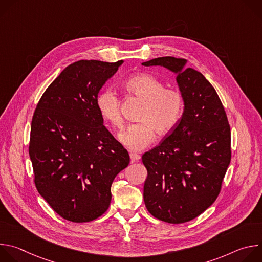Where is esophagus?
<instances>
[{"mask_svg":"<svg viewBox=\"0 0 262 262\" xmlns=\"http://www.w3.org/2000/svg\"><path fill=\"white\" fill-rule=\"evenodd\" d=\"M129 158H130V162L132 163H137L140 161L141 157L138 155V154H134V152H130L129 154Z\"/></svg>","mask_w":262,"mask_h":262,"instance_id":"obj_1","label":"esophagus"}]
</instances>
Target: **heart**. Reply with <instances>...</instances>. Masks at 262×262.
I'll use <instances>...</instances> for the list:
<instances>
[{"label":"heart","mask_w":262,"mask_h":262,"mask_svg":"<svg viewBox=\"0 0 262 262\" xmlns=\"http://www.w3.org/2000/svg\"><path fill=\"white\" fill-rule=\"evenodd\" d=\"M125 89L145 100L139 115L141 122L128 125L118 135L119 142L132 151H140L160 136L168 135L179 122L184 100L177 89H166L165 84L147 73L136 74L124 82ZM96 107L110 125L120 128L123 119L118 95L111 89L101 90L96 97Z\"/></svg>","instance_id":"obj_1"}]
</instances>
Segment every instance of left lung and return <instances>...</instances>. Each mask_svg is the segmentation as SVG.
I'll use <instances>...</instances> for the list:
<instances>
[{
  "mask_svg": "<svg viewBox=\"0 0 262 262\" xmlns=\"http://www.w3.org/2000/svg\"><path fill=\"white\" fill-rule=\"evenodd\" d=\"M186 60L160 57L143 62L173 72L184 107L171 134L142 161L146 208L157 219L180 224L206 210L216 199L231 160V133L225 110L203 74Z\"/></svg>",
  "mask_w": 262,
  "mask_h": 262,
  "instance_id": "8db88e82",
  "label": "left lung"
}]
</instances>
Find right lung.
<instances>
[{
    "mask_svg": "<svg viewBox=\"0 0 262 262\" xmlns=\"http://www.w3.org/2000/svg\"><path fill=\"white\" fill-rule=\"evenodd\" d=\"M123 62L70 64L34 112L29 155L36 188L65 220L100 216L111 203L114 178L129 164L127 150L105 128L96 107L100 89Z\"/></svg>",
    "mask_w": 262,
    "mask_h": 262,
    "instance_id": "add662e5",
    "label": "right lung"
}]
</instances>
